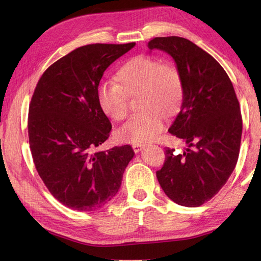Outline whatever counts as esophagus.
Instances as JSON below:
<instances>
[{"instance_id": "1", "label": "esophagus", "mask_w": 261, "mask_h": 261, "mask_svg": "<svg viewBox=\"0 0 261 261\" xmlns=\"http://www.w3.org/2000/svg\"><path fill=\"white\" fill-rule=\"evenodd\" d=\"M132 148H133V150H134V151H135V152H139V151H140V150L144 148V145H139V144H135V145H133V146H132Z\"/></svg>"}]
</instances>
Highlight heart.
Returning <instances> with one entry per match:
<instances>
[{
	"label": "heart",
	"instance_id": "heart-1",
	"mask_svg": "<svg viewBox=\"0 0 261 261\" xmlns=\"http://www.w3.org/2000/svg\"><path fill=\"white\" fill-rule=\"evenodd\" d=\"M116 83H103L98 87L100 109L115 122L128 115V97L136 96L141 109L118 130L126 143L145 144L153 140L163 126V113L171 115L179 108L184 85L179 69L171 63L139 55L118 68Z\"/></svg>",
	"mask_w": 261,
	"mask_h": 261
}]
</instances>
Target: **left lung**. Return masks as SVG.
Wrapping results in <instances>:
<instances>
[{"label":"left lung","mask_w":261,"mask_h":261,"mask_svg":"<svg viewBox=\"0 0 261 261\" xmlns=\"http://www.w3.org/2000/svg\"><path fill=\"white\" fill-rule=\"evenodd\" d=\"M174 59L184 85L183 103L169 133L186 143L181 153L165 147L156 171L170 199L199 207L222 188L238 163L243 121L232 82L215 58L185 38L156 37L148 42Z\"/></svg>","instance_id":"1"}]
</instances>
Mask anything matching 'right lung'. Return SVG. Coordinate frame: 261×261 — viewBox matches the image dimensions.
Segmentation results:
<instances>
[{"mask_svg":"<svg viewBox=\"0 0 261 261\" xmlns=\"http://www.w3.org/2000/svg\"><path fill=\"white\" fill-rule=\"evenodd\" d=\"M135 44L80 46L46 68L36 86L28 112L31 155L52 196L73 210H98L111 200L135 154L129 145L97 151L112 128L99 106V83Z\"/></svg>","mask_w":261,"mask_h":261,"instance_id":"1","label":"right lung"}]
</instances>
